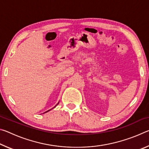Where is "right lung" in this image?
Wrapping results in <instances>:
<instances>
[{"mask_svg":"<svg viewBox=\"0 0 149 149\" xmlns=\"http://www.w3.org/2000/svg\"><path fill=\"white\" fill-rule=\"evenodd\" d=\"M58 103H59V102H58ZM58 104H56V106H55V107H54V108H55V107H56V106H57L58 104ZM50 110H51V109H50ZM50 110H48V111H47V112H44V113H46V112H49V111H50ZM44 113H43V114H44Z\"/></svg>","mask_w":149,"mask_h":149,"instance_id":"1","label":"right lung"}]
</instances>
